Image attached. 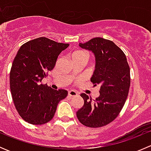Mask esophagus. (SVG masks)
<instances>
[{
	"label": "esophagus",
	"instance_id": "esophagus-1",
	"mask_svg": "<svg viewBox=\"0 0 151 151\" xmlns=\"http://www.w3.org/2000/svg\"><path fill=\"white\" fill-rule=\"evenodd\" d=\"M68 94L69 96H77L79 95V93L74 91H68Z\"/></svg>",
	"mask_w": 151,
	"mask_h": 151
}]
</instances>
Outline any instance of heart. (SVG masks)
Returning <instances> with one entry per match:
<instances>
[{
	"mask_svg": "<svg viewBox=\"0 0 151 151\" xmlns=\"http://www.w3.org/2000/svg\"><path fill=\"white\" fill-rule=\"evenodd\" d=\"M78 56H86L87 57V54L83 51H80V50H78V51H75L72 53L71 55V58L74 57H78Z\"/></svg>",
	"mask_w": 151,
	"mask_h": 151,
	"instance_id": "heart-1",
	"label": "heart"
}]
</instances>
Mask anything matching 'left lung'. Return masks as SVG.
Returning a JSON list of instances; mask_svg holds the SVG:
<instances>
[{
	"instance_id": "1",
	"label": "left lung",
	"mask_w": 151,
	"mask_h": 151,
	"mask_svg": "<svg viewBox=\"0 0 151 151\" xmlns=\"http://www.w3.org/2000/svg\"><path fill=\"white\" fill-rule=\"evenodd\" d=\"M79 45L95 55L91 81L94 86L99 85L100 94L92 102L88 95L82 93L84 105L77 117L85 126L101 127L114 121L124 106L130 88V68L126 55L112 41L96 37Z\"/></svg>"
}]
</instances>
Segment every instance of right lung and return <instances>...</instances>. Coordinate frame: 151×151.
<instances>
[{
    "instance_id": "1",
    "label": "right lung",
    "mask_w": 151,
    "mask_h": 151,
    "mask_svg": "<svg viewBox=\"0 0 151 151\" xmlns=\"http://www.w3.org/2000/svg\"><path fill=\"white\" fill-rule=\"evenodd\" d=\"M68 46L40 37L18 50L10 71V89L16 109L26 122L42 125L51 121L59 101L68 95L66 90H53L41 82Z\"/></svg>"
}]
</instances>
